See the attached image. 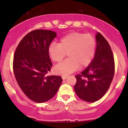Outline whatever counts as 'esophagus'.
<instances>
[{"mask_svg":"<svg viewBox=\"0 0 128 128\" xmlns=\"http://www.w3.org/2000/svg\"><path fill=\"white\" fill-rule=\"evenodd\" d=\"M67 78H68V76H62V78L63 80L66 79Z\"/></svg>","mask_w":128,"mask_h":128,"instance_id":"1","label":"esophagus"}]
</instances>
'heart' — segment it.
Wrapping results in <instances>:
<instances>
[{
	"mask_svg": "<svg viewBox=\"0 0 128 128\" xmlns=\"http://www.w3.org/2000/svg\"><path fill=\"white\" fill-rule=\"evenodd\" d=\"M96 40L90 34L72 32L59 40V43H52L48 48V54L54 62L61 61L68 54V58L54 68L58 74L68 75L77 68H86L91 63L96 51Z\"/></svg>",
	"mask_w": 128,
	"mask_h": 128,
	"instance_id": "1",
	"label": "heart"
}]
</instances>
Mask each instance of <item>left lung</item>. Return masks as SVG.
<instances>
[{
  "label": "left lung",
  "instance_id": "8db88e82",
  "mask_svg": "<svg viewBox=\"0 0 128 128\" xmlns=\"http://www.w3.org/2000/svg\"><path fill=\"white\" fill-rule=\"evenodd\" d=\"M95 56L88 66L76 76L74 90L77 96L87 102L100 100L109 88L114 74V60L106 40L97 33Z\"/></svg>",
  "mask_w": 128,
  "mask_h": 128
}]
</instances>
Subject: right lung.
<instances>
[{
  "label": "right lung",
  "mask_w": 128,
  "mask_h": 128,
  "mask_svg": "<svg viewBox=\"0 0 128 128\" xmlns=\"http://www.w3.org/2000/svg\"><path fill=\"white\" fill-rule=\"evenodd\" d=\"M56 36L52 31H32L19 42L14 54L13 69L16 82L26 96L36 103L52 98L62 81L60 76H46L52 66L48 48Z\"/></svg>",
  "instance_id": "right-lung-1"
}]
</instances>
